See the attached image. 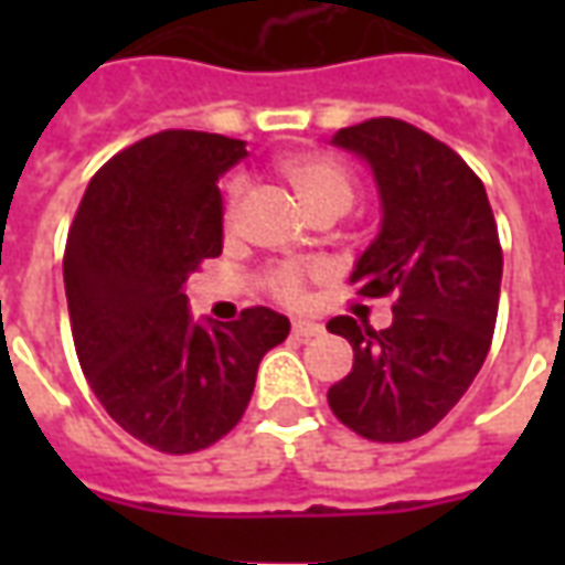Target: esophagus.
Instances as JSON below:
<instances>
[{"label":"esophagus","mask_w":565,"mask_h":565,"mask_svg":"<svg viewBox=\"0 0 565 565\" xmlns=\"http://www.w3.org/2000/svg\"><path fill=\"white\" fill-rule=\"evenodd\" d=\"M320 332H323V327H320V323H311V320H296L294 323L296 339H315Z\"/></svg>","instance_id":"34e87169"}]
</instances>
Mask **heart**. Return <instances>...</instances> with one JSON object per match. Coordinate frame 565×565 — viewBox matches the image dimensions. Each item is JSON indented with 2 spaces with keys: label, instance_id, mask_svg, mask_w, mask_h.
<instances>
[{
  "label": "heart",
  "instance_id": "obj_1",
  "mask_svg": "<svg viewBox=\"0 0 565 565\" xmlns=\"http://www.w3.org/2000/svg\"><path fill=\"white\" fill-rule=\"evenodd\" d=\"M284 178L294 184L296 196L306 205V211H320V209H342L348 211L351 199H354V181H351V172L344 169L342 162H335L332 157H323V153H299V157H290V160L281 162ZM238 196H242V181H233L230 184V199H226V221L235 217V205H238ZM271 290L284 302H302V271L284 269L271 271Z\"/></svg>",
  "mask_w": 565,
  "mask_h": 565
}]
</instances>
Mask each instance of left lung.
<instances>
[{"label": "left lung", "mask_w": 565, "mask_h": 565, "mask_svg": "<svg viewBox=\"0 0 565 565\" xmlns=\"http://www.w3.org/2000/svg\"><path fill=\"white\" fill-rule=\"evenodd\" d=\"M375 178L381 226L356 257L360 296H396L393 323L332 318L354 369L332 384V415L372 441H408L448 415L484 366L497 327L502 250L484 184L424 129L375 117L332 136Z\"/></svg>", "instance_id": "left-lung-1"}]
</instances>
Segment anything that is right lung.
Listing matches in <instances>:
<instances>
[{"instance_id": "obj_1", "label": "right lung", "mask_w": 565, "mask_h": 565, "mask_svg": "<svg viewBox=\"0 0 565 565\" xmlns=\"http://www.w3.org/2000/svg\"><path fill=\"white\" fill-rule=\"evenodd\" d=\"M245 141L166 129L93 174L68 230L63 281L81 369L108 415L162 454L214 445L245 415L259 360L290 320L245 308L190 315L184 281L223 250L217 181Z\"/></svg>"}]
</instances>
